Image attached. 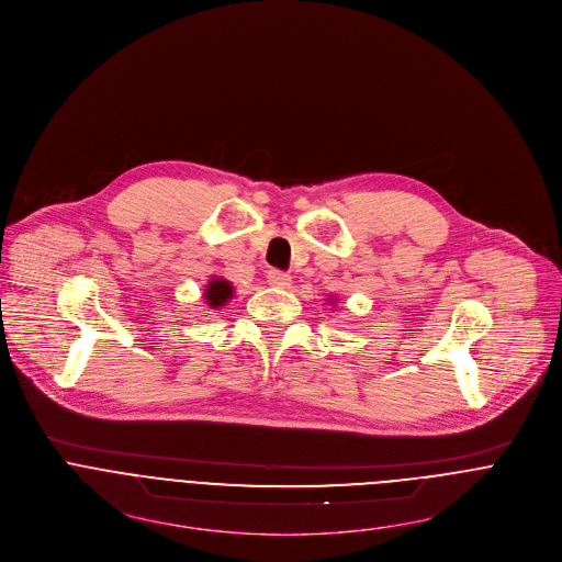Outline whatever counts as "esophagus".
<instances>
[{"label": "esophagus", "mask_w": 562, "mask_h": 562, "mask_svg": "<svg viewBox=\"0 0 562 562\" xmlns=\"http://www.w3.org/2000/svg\"><path fill=\"white\" fill-rule=\"evenodd\" d=\"M268 283L274 285V288H290L292 279L288 272H281V270H270L268 272Z\"/></svg>", "instance_id": "obj_1"}]
</instances>
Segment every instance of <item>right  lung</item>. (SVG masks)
<instances>
[{
    "instance_id": "right-lung-1",
    "label": "right lung",
    "mask_w": 562,
    "mask_h": 562,
    "mask_svg": "<svg viewBox=\"0 0 562 562\" xmlns=\"http://www.w3.org/2000/svg\"><path fill=\"white\" fill-rule=\"evenodd\" d=\"M232 283L225 281V279H212L207 283V290H205V299H207V305L212 307H221L227 299H232Z\"/></svg>"
}]
</instances>
